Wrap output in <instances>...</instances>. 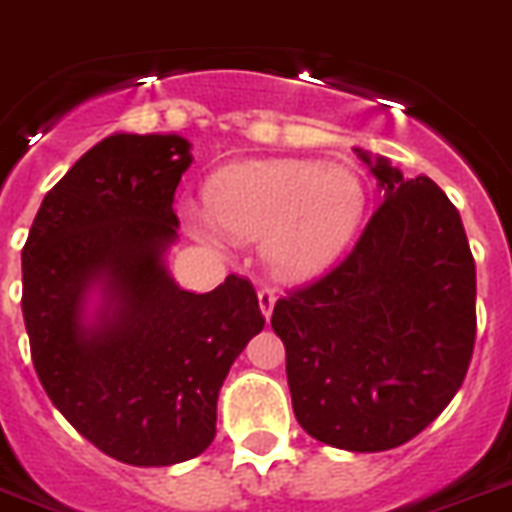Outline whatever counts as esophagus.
Masks as SVG:
<instances>
[{
    "label": "esophagus",
    "mask_w": 512,
    "mask_h": 512,
    "mask_svg": "<svg viewBox=\"0 0 512 512\" xmlns=\"http://www.w3.org/2000/svg\"><path fill=\"white\" fill-rule=\"evenodd\" d=\"M257 299H260V309H263V315L270 317V312H273V304H276V291L268 289V286H263V289L257 291Z\"/></svg>",
    "instance_id": "esophagus-1"
}]
</instances>
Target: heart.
<instances>
[{"label":"heart","instance_id":"b5f03b06","mask_svg":"<svg viewBox=\"0 0 512 512\" xmlns=\"http://www.w3.org/2000/svg\"><path fill=\"white\" fill-rule=\"evenodd\" d=\"M364 184L351 169L320 161H255L210 179L208 210L184 205V221L203 239L218 231L263 242L265 263L289 281L328 268L351 242L364 213Z\"/></svg>","mask_w":512,"mask_h":512}]
</instances>
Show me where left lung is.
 Instances as JSON below:
<instances>
[{"label": "left lung", "mask_w": 512, "mask_h": 512, "mask_svg": "<svg viewBox=\"0 0 512 512\" xmlns=\"http://www.w3.org/2000/svg\"><path fill=\"white\" fill-rule=\"evenodd\" d=\"M382 200L328 273L286 291L270 325L286 346L296 422L354 453L398 448L463 385L476 341V265L461 216L427 176L369 161Z\"/></svg>", "instance_id": "8db88e82"}]
</instances>
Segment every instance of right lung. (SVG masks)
Segmentation results:
<instances>
[{"label": "right lung", "mask_w": 512, "mask_h": 512, "mask_svg": "<svg viewBox=\"0 0 512 512\" xmlns=\"http://www.w3.org/2000/svg\"><path fill=\"white\" fill-rule=\"evenodd\" d=\"M190 163L179 135L106 137L51 187L23 247L38 380L85 440L130 466H171L208 448L218 390L265 325L247 278L192 294L163 268ZM96 282L104 302L85 323Z\"/></svg>", "instance_id": "1"}]
</instances>
